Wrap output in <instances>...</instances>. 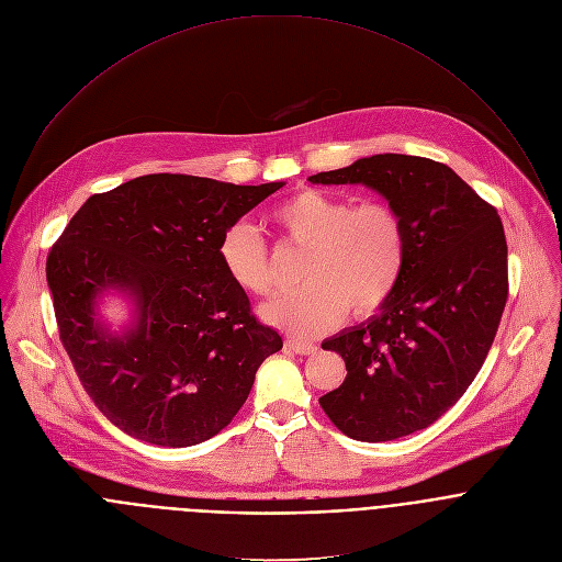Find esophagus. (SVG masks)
<instances>
[{
  "label": "esophagus",
  "instance_id": "esophagus-1",
  "mask_svg": "<svg viewBox=\"0 0 562 562\" xmlns=\"http://www.w3.org/2000/svg\"><path fill=\"white\" fill-rule=\"evenodd\" d=\"M285 347L299 356H310L316 351V345L312 342H303V340H285Z\"/></svg>",
  "mask_w": 562,
  "mask_h": 562
}]
</instances>
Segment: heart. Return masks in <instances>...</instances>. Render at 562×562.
<instances>
[{"label": "heart", "instance_id": "b5f03b06", "mask_svg": "<svg viewBox=\"0 0 562 562\" xmlns=\"http://www.w3.org/2000/svg\"><path fill=\"white\" fill-rule=\"evenodd\" d=\"M281 235L305 248L303 290L274 299L263 318L292 338L312 340L342 323L347 307L364 316L395 292L408 252L406 226L386 202H360L303 189L270 209ZM226 277L244 292L268 296L274 272L268 248L248 224L231 226L220 241Z\"/></svg>", "mask_w": 562, "mask_h": 562}]
</instances>
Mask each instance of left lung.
<instances>
[{
  "label": "left lung",
  "mask_w": 562,
  "mask_h": 562,
  "mask_svg": "<svg viewBox=\"0 0 562 562\" xmlns=\"http://www.w3.org/2000/svg\"><path fill=\"white\" fill-rule=\"evenodd\" d=\"M362 184L404 220L408 252L391 299L327 338L347 367L318 402L351 439L393 441L437 422L479 373L507 299V244L496 211L450 167L378 154L316 173Z\"/></svg>",
  "instance_id": "8db88e82"
}]
</instances>
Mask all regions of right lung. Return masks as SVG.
<instances>
[{
    "mask_svg": "<svg viewBox=\"0 0 562 562\" xmlns=\"http://www.w3.org/2000/svg\"><path fill=\"white\" fill-rule=\"evenodd\" d=\"M283 184L143 176L92 195L53 246L46 279L61 342L123 432L165 448L211 439L283 347L220 261L222 235ZM110 295L131 303L121 330L102 314Z\"/></svg>",
    "mask_w": 562,
    "mask_h": 562,
    "instance_id": "add662e5",
    "label": "right lung"
}]
</instances>
